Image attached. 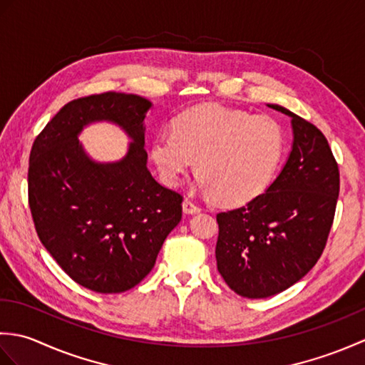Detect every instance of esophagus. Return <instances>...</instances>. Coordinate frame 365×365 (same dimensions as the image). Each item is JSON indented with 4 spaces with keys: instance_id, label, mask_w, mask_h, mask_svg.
<instances>
[{
    "instance_id": "obj_1",
    "label": "esophagus",
    "mask_w": 365,
    "mask_h": 365,
    "mask_svg": "<svg viewBox=\"0 0 365 365\" xmlns=\"http://www.w3.org/2000/svg\"><path fill=\"white\" fill-rule=\"evenodd\" d=\"M182 207H183V213H187V215H192V213H199L200 212V207L196 205L195 202H191L190 199H185Z\"/></svg>"
}]
</instances>
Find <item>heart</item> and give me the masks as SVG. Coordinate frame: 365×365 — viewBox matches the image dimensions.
<instances>
[{
    "mask_svg": "<svg viewBox=\"0 0 365 365\" xmlns=\"http://www.w3.org/2000/svg\"><path fill=\"white\" fill-rule=\"evenodd\" d=\"M284 131L267 115L221 105H202L178 115L173 131L150 144L163 183L180 185L197 168L205 196L227 207L245 205L268 188L284 153Z\"/></svg>",
    "mask_w": 365,
    "mask_h": 365,
    "instance_id": "obj_1",
    "label": "heart"
}]
</instances>
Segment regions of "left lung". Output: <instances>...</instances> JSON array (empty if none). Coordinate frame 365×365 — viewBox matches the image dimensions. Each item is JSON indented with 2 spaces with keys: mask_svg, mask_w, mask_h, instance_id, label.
<instances>
[{
  "mask_svg": "<svg viewBox=\"0 0 365 365\" xmlns=\"http://www.w3.org/2000/svg\"><path fill=\"white\" fill-rule=\"evenodd\" d=\"M292 118L293 143L276 180L246 205L216 215V263L232 290L268 298L304 277L320 259L334 220L339 168L322 131Z\"/></svg>",
  "mask_w": 365,
  "mask_h": 365,
  "instance_id": "obj_1",
  "label": "left lung"
}]
</instances>
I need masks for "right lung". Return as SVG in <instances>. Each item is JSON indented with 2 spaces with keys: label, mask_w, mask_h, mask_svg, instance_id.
I'll use <instances>...</instances> for the list:
<instances>
[{
  "label": "right lung",
  "mask_w": 365,
  "mask_h": 365,
  "mask_svg": "<svg viewBox=\"0 0 365 365\" xmlns=\"http://www.w3.org/2000/svg\"><path fill=\"white\" fill-rule=\"evenodd\" d=\"M150 108L147 98L120 92L76 98L31 149L28 196L37 235L75 282L97 293L141 282L182 220L183 197L147 169L144 119ZM96 121L126 131L132 143L125 158L100 163L88 157L78 136Z\"/></svg>",
  "instance_id": "add662e5"
}]
</instances>
